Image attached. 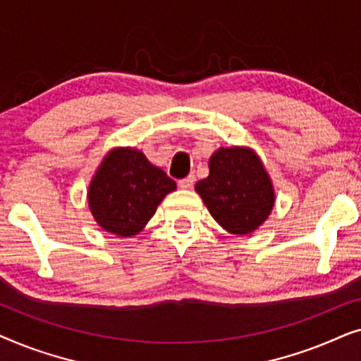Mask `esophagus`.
Returning a JSON list of instances; mask_svg holds the SVG:
<instances>
[{"mask_svg": "<svg viewBox=\"0 0 361 361\" xmlns=\"http://www.w3.org/2000/svg\"><path fill=\"white\" fill-rule=\"evenodd\" d=\"M195 184V177L194 176H187L185 179H180L179 180V187L180 189H190L192 185Z\"/></svg>", "mask_w": 361, "mask_h": 361, "instance_id": "obj_1", "label": "esophagus"}]
</instances>
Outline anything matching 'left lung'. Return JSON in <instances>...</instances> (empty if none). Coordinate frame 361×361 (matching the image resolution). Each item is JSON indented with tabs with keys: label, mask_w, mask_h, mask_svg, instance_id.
I'll return each instance as SVG.
<instances>
[{
	"label": "left lung",
	"mask_w": 361,
	"mask_h": 361,
	"mask_svg": "<svg viewBox=\"0 0 361 361\" xmlns=\"http://www.w3.org/2000/svg\"><path fill=\"white\" fill-rule=\"evenodd\" d=\"M209 177L195 184L212 216L233 235H248L264 224L274 189L263 162L250 147H220L209 161Z\"/></svg>",
	"instance_id": "left-lung-1"
}]
</instances>
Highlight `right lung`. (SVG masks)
Returning <instances> with one entry per match:
<instances>
[{"instance_id":"1","label":"right lung","mask_w":361,"mask_h":361,"mask_svg":"<svg viewBox=\"0 0 361 361\" xmlns=\"http://www.w3.org/2000/svg\"><path fill=\"white\" fill-rule=\"evenodd\" d=\"M176 182L135 147H115L88 187V207L103 230L128 238L145 228Z\"/></svg>"}]
</instances>
